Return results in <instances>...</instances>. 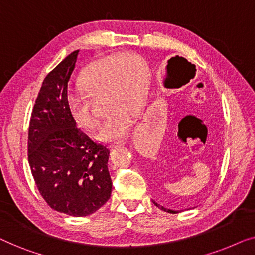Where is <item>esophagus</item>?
Masks as SVG:
<instances>
[{"instance_id":"34e87169","label":"esophagus","mask_w":255,"mask_h":255,"mask_svg":"<svg viewBox=\"0 0 255 255\" xmlns=\"http://www.w3.org/2000/svg\"><path fill=\"white\" fill-rule=\"evenodd\" d=\"M124 145L123 141H115V142H111L108 146H109V148H116V147H120V146Z\"/></svg>"}]
</instances>
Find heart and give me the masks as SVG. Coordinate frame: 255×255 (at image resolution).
I'll use <instances>...</instances> for the list:
<instances>
[{"label":"heart","instance_id":"1","mask_svg":"<svg viewBox=\"0 0 255 255\" xmlns=\"http://www.w3.org/2000/svg\"><path fill=\"white\" fill-rule=\"evenodd\" d=\"M82 92L67 96L72 117L82 128L96 124L92 101L103 99L108 113L95 132L102 141L122 140L130 133L132 118L140 113L147 89V66L135 53H124L101 59L89 65L79 80Z\"/></svg>","mask_w":255,"mask_h":255}]
</instances>
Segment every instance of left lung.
Instances as JSON below:
<instances>
[{"instance_id":"1","label":"left lung","mask_w":255,"mask_h":255,"mask_svg":"<svg viewBox=\"0 0 255 255\" xmlns=\"http://www.w3.org/2000/svg\"><path fill=\"white\" fill-rule=\"evenodd\" d=\"M153 203H154L156 207H158L159 209H161V210H163V211H166V212H170V214H176V210H170V209H167V208H163L162 205H160V204H158V203H155L154 201H153Z\"/></svg>"}]
</instances>
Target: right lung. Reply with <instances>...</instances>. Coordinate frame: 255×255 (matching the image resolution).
Returning a JSON list of instances; mask_svg holds the SVG:
<instances>
[{
    "label": "right lung",
    "instance_id": "obj_1",
    "mask_svg": "<svg viewBox=\"0 0 255 255\" xmlns=\"http://www.w3.org/2000/svg\"><path fill=\"white\" fill-rule=\"evenodd\" d=\"M78 54H69L44 79L31 114L27 159L45 202L61 214L83 217L109 200L113 181L109 148L76 125L67 106Z\"/></svg>",
    "mask_w": 255,
    "mask_h": 255
}]
</instances>
